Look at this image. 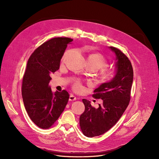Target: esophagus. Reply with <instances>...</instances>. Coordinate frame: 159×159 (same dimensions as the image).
Segmentation results:
<instances>
[{
	"mask_svg": "<svg viewBox=\"0 0 159 159\" xmlns=\"http://www.w3.org/2000/svg\"><path fill=\"white\" fill-rule=\"evenodd\" d=\"M77 100V97H75V96H74L73 95H70V98H69V101H76Z\"/></svg>",
	"mask_w": 159,
	"mask_h": 159,
	"instance_id": "esophagus-1",
	"label": "esophagus"
}]
</instances>
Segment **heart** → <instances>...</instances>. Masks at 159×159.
I'll use <instances>...</instances> for the list:
<instances>
[{"mask_svg":"<svg viewBox=\"0 0 159 159\" xmlns=\"http://www.w3.org/2000/svg\"><path fill=\"white\" fill-rule=\"evenodd\" d=\"M71 51H66L62 57V62H64L68 57L70 55ZM88 61L89 66H93L97 70L102 69L101 73V78L104 82H110L112 80L116 75V70L113 68H107L108 66V61L106 58L101 53H93L90 54L88 57ZM73 88L75 90L80 91L82 89V86L79 81L75 82Z\"/></svg>","mask_w":159,"mask_h":159,"instance_id":"obj_1","label":"heart"}]
</instances>
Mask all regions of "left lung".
<instances>
[{
	"instance_id": "8db88e82",
	"label": "left lung",
	"mask_w": 159,
	"mask_h": 159,
	"mask_svg": "<svg viewBox=\"0 0 159 159\" xmlns=\"http://www.w3.org/2000/svg\"><path fill=\"white\" fill-rule=\"evenodd\" d=\"M110 48L117 61L116 75L112 80L95 89L92 95L102 99L103 103L95 108L90 101L82 99L85 110L80 116L79 123L82 133L88 137L99 136L110 129L120 119L130 101L133 79L131 63L120 49L112 46Z\"/></svg>"
}]
</instances>
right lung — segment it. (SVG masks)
Here are the masks:
<instances>
[{"instance_id": "right-lung-1", "label": "right lung", "mask_w": 159, "mask_h": 159, "mask_svg": "<svg viewBox=\"0 0 159 159\" xmlns=\"http://www.w3.org/2000/svg\"><path fill=\"white\" fill-rule=\"evenodd\" d=\"M73 39L55 37L39 46L29 58L22 84L24 107L31 120L42 129L51 128L65 109L70 95L53 93L50 75L59 69L68 44Z\"/></svg>"}]
</instances>
